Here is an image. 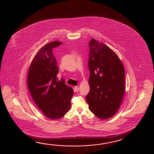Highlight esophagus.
<instances>
[{
    "label": "esophagus",
    "instance_id": "esophagus-1",
    "mask_svg": "<svg viewBox=\"0 0 154 154\" xmlns=\"http://www.w3.org/2000/svg\"><path fill=\"white\" fill-rule=\"evenodd\" d=\"M79 87H78V86H75V87H74V90H75V91L78 92L79 91Z\"/></svg>",
    "mask_w": 154,
    "mask_h": 154
}]
</instances>
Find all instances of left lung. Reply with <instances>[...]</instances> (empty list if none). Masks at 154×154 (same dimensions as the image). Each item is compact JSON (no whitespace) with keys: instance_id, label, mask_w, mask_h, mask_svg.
<instances>
[{"instance_id":"8db88e82","label":"left lung","mask_w":154,"mask_h":154,"mask_svg":"<svg viewBox=\"0 0 154 154\" xmlns=\"http://www.w3.org/2000/svg\"><path fill=\"white\" fill-rule=\"evenodd\" d=\"M90 92L86 97L92 113L101 119L117 112L125 94V68L117 54L103 42H89Z\"/></svg>"}]
</instances>
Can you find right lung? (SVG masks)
Masks as SVG:
<instances>
[{"mask_svg":"<svg viewBox=\"0 0 154 154\" xmlns=\"http://www.w3.org/2000/svg\"><path fill=\"white\" fill-rule=\"evenodd\" d=\"M61 43L53 41L40 48L30 64L27 76L28 88L36 106L53 120L62 118L69 111L74 94L72 87L57 78L59 69L52 49Z\"/></svg>","mask_w":154,"mask_h":154,"instance_id":"add662e5","label":"right lung"}]
</instances>
